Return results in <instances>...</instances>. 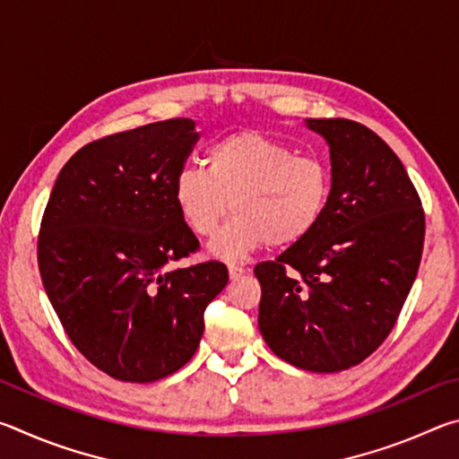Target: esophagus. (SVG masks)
Returning <instances> with one entry per match:
<instances>
[{
    "label": "esophagus",
    "mask_w": 459,
    "mask_h": 459,
    "mask_svg": "<svg viewBox=\"0 0 459 459\" xmlns=\"http://www.w3.org/2000/svg\"><path fill=\"white\" fill-rule=\"evenodd\" d=\"M245 265H240V263H229V275L230 279H238L240 275H245Z\"/></svg>",
    "instance_id": "34e87169"
}]
</instances>
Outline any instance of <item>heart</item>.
<instances>
[{
    "label": "heart",
    "mask_w": 459,
    "mask_h": 459,
    "mask_svg": "<svg viewBox=\"0 0 459 459\" xmlns=\"http://www.w3.org/2000/svg\"><path fill=\"white\" fill-rule=\"evenodd\" d=\"M204 166L178 172L174 202L198 237H212L232 208L235 216L211 243L219 259H240L267 243L291 247L312 235L328 211L330 166L259 131L214 142Z\"/></svg>",
    "instance_id": "heart-1"
}]
</instances>
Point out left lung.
<instances>
[{
	"instance_id": "obj_1",
	"label": "left lung",
	"mask_w": 459,
	"mask_h": 459,
	"mask_svg": "<svg viewBox=\"0 0 459 459\" xmlns=\"http://www.w3.org/2000/svg\"><path fill=\"white\" fill-rule=\"evenodd\" d=\"M330 145L332 196L312 235L255 267L259 330L279 359L312 372L360 364L413 287L421 198L391 147L351 119H307Z\"/></svg>"
}]
</instances>
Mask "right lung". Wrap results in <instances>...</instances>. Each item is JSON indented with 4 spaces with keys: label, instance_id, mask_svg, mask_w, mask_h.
Segmentation results:
<instances>
[{
    "label": "right lung",
    "instance_id": "right-lung-1",
    "mask_svg": "<svg viewBox=\"0 0 459 459\" xmlns=\"http://www.w3.org/2000/svg\"><path fill=\"white\" fill-rule=\"evenodd\" d=\"M194 126L158 121L81 147L42 216L38 267L54 312L76 351L123 383L182 368L229 283L221 261L169 269L200 248L174 202Z\"/></svg>",
    "mask_w": 459,
    "mask_h": 459
}]
</instances>
